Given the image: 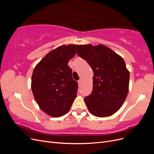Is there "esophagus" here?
I'll return each instance as SVG.
<instances>
[{
	"mask_svg": "<svg viewBox=\"0 0 154 154\" xmlns=\"http://www.w3.org/2000/svg\"><path fill=\"white\" fill-rule=\"evenodd\" d=\"M78 85H79V86H81V84H82V80H78Z\"/></svg>",
	"mask_w": 154,
	"mask_h": 154,
	"instance_id": "34e87169",
	"label": "esophagus"
}]
</instances>
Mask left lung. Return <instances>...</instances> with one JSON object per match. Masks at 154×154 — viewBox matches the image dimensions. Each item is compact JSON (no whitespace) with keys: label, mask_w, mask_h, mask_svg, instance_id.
Returning <instances> with one entry per match:
<instances>
[{"label":"left lung","mask_w":154,"mask_h":154,"mask_svg":"<svg viewBox=\"0 0 154 154\" xmlns=\"http://www.w3.org/2000/svg\"><path fill=\"white\" fill-rule=\"evenodd\" d=\"M76 52L94 72L92 93L84 99L88 111L96 117L113 115L128 92L130 73L123 58L106 46L77 45Z\"/></svg>","instance_id":"1"}]
</instances>
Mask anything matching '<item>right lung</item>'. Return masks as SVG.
<instances>
[{"label":"right lung","mask_w":154,"mask_h":154,"mask_svg":"<svg viewBox=\"0 0 154 154\" xmlns=\"http://www.w3.org/2000/svg\"><path fill=\"white\" fill-rule=\"evenodd\" d=\"M74 44L59 46L46 54L35 66L31 90L41 110L52 117H60L71 109L76 97L78 82L68 66L76 54Z\"/></svg>","instance_id":"right-lung-1"}]
</instances>
